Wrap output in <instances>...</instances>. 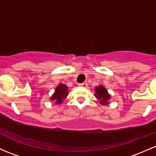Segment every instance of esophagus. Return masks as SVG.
<instances>
[{"instance_id": "obj_1", "label": "esophagus", "mask_w": 156, "mask_h": 156, "mask_svg": "<svg viewBox=\"0 0 156 156\" xmlns=\"http://www.w3.org/2000/svg\"><path fill=\"white\" fill-rule=\"evenodd\" d=\"M87 83H79V84H78V86L79 87H87Z\"/></svg>"}]
</instances>
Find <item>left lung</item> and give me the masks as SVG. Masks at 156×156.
I'll list each match as a JSON object with an SVG mask.
<instances>
[{
	"label": "left lung",
	"mask_w": 156,
	"mask_h": 156,
	"mask_svg": "<svg viewBox=\"0 0 156 156\" xmlns=\"http://www.w3.org/2000/svg\"><path fill=\"white\" fill-rule=\"evenodd\" d=\"M96 91V97L100 101L101 105L108 104V100L111 98V96L108 93L107 90L103 86L96 87L95 88Z\"/></svg>",
	"instance_id": "1"
}]
</instances>
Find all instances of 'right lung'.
I'll list each match as a JSON object with an SVG mask.
<instances>
[{
  "label": "right lung",
  "mask_w": 156,
  "mask_h": 156,
  "mask_svg": "<svg viewBox=\"0 0 156 156\" xmlns=\"http://www.w3.org/2000/svg\"><path fill=\"white\" fill-rule=\"evenodd\" d=\"M67 86H66L63 83H60L58 87H57L55 90V93L53 94L51 99L54 100L55 101V104L59 105L61 104L66 96H68V89Z\"/></svg>",
  "instance_id": "obj_1"
}]
</instances>
